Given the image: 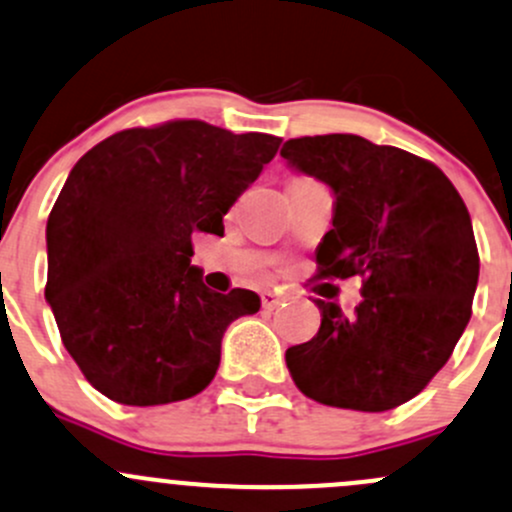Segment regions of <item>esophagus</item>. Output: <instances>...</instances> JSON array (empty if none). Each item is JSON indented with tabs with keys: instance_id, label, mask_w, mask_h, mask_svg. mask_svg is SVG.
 Returning a JSON list of instances; mask_svg holds the SVG:
<instances>
[{
	"instance_id": "34e87169",
	"label": "esophagus",
	"mask_w": 512,
	"mask_h": 512,
	"mask_svg": "<svg viewBox=\"0 0 512 512\" xmlns=\"http://www.w3.org/2000/svg\"><path fill=\"white\" fill-rule=\"evenodd\" d=\"M260 299H262V306H265L267 311L277 309V306L282 304V297H279L277 292H270V289H267V292H262V294H260Z\"/></svg>"
}]
</instances>
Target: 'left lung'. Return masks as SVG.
<instances>
[{
    "instance_id": "obj_1",
    "label": "left lung",
    "mask_w": 512,
    "mask_h": 512,
    "mask_svg": "<svg viewBox=\"0 0 512 512\" xmlns=\"http://www.w3.org/2000/svg\"><path fill=\"white\" fill-rule=\"evenodd\" d=\"M282 157L336 196L333 228L316 247L319 277H363L353 316L316 299L319 333L287 348L292 380L328 407L405 405L471 319L478 247L464 198L432 161L358 134L289 139Z\"/></svg>"
}]
</instances>
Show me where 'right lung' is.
I'll use <instances>...</instances> for the list:
<instances>
[{"label": "right lung", "mask_w": 512, "mask_h": 512, "mask_svg": "<svg viewBox=\"0 0 512 512\" xmlns=\"http://www.w3.org/2000/svg\"><path fill=\"white\" fill-rule=\"evenodd\" d=\"M279 142L171 120L122 129L73 166L48 215L46 299L95 390L149 407L211 385L225 328L260 311V297L208 289L193 235H223V215Z\"/></svg>", "instance_id": "1"}]
</instances>
